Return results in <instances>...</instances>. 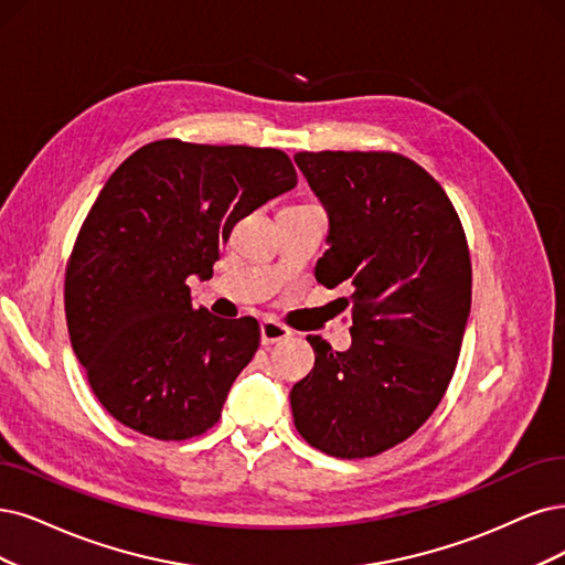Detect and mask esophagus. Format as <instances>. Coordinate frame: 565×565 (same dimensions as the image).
<instances>
[{
  "label": "esophagus",
  "instance_id": "34e87169",
  "mask_svg": "<svg viewBox=\"0 0 565 565\" xmlns=\"http://www.w3.org/2000/svg\"><path fill=\"white\" fill-rule=\"evenodd\" d=\"M286 338H290V330L286 328V326H281V323H277V321H271V319H267V321H263L260 323V342L267 347V344H275V342H281V340H286Z\"/></svg>",
  "mask_w": 565,
  "mask_h": 565
}]
</instances>
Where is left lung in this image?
<instances>
[{"label":"left lung","mask_w":565,"mask_h":565,"mask_svg":"<svg viewBox=\"0 0 565 565\" xmlns=\"http://www.w3.org/2000/svg\"><path fill=\"white\" fill-rule=\"evenodd\" d=\"M328 214L317 281L349 284L351 347L307 335L315 370L290 391L305 440L377 456L419 430L451 382L472 298L463 225L443 185L398 153H296Z\"/></svg>","instance_id":"8db88e82"}]
</instances>
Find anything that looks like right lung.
Returning a JSON list of instances; mask_svg holds the SVG:
<instances>
[{
    "label": "right lung",
    "mask_w": 565,
    "mask_h": 565,
    "mask_svg": "<svg viewBox=\"0 0 565 565\" xmlns=\"http://www.w3.org/2000/svg\"><path fill=\"white\" fill-rule=\"evenodd\" d=\"M288 156L162 139L109 177L65 277L72 349L116 422L156 440L212 428L260 344L256 319L193 307L235 223L296 188Z\"/></svg>",
    "instance_id": "right-lung-1"
}]
</instances>
